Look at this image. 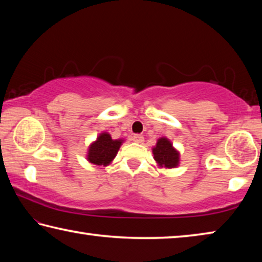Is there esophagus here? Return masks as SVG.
<instances>
[{
	"instance_id": "34e87169",
	"label": "esophagus",
	"mask_w": 262,
	"mask_h": 262,
	"mask_svg": "<svg viewBox=\"0 0 262 262\" xmlns=\"http://www.w3.org/2000/svg\"><path fill=\"white\" fill-rule=\"evenodd\" d=\"M133 141L136 142V143H142V142L144 141V137L141 134H135L134 136H133Z\"/></svg>"
}]
</instances>
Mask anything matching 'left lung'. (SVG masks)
Returning <instances> with one entry per match:
<instances>
[{
	"instance_id": "left-lung-1",
	"label": "left lung",
	"mask_w": 262,
	"mask_h": 262,
	"mask_svg": "<svg viewBox=\"0 0 262 262\" xmlns=\"http://www.w3.org/2000/svg\"><path fill=\"white\" fill-rule=\"evenodd\" d=\"M154 158L159 165L165 167H174L179 163V154L172 148L171 142L167 139H159L156 147L152 149Z\"/></svg>"
}]
</instances>
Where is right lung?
Returning a JSON list of instances; mask_svg holds the SVG:
<instances>
[{
  "label": "right lung",
  "mask_w": 262,
  "mask_h": 262,
  "mask_svg": "<svg viewBox=\"0 0 262 262\" xmlns=\"http://www.w3.org/2000/svg\"><path fill=\"white\" fill-rule=\"evenodd\" d=\"M121 143V140H112L110 134L103 133L89 149V162L96 164V165H107L115 157Z\"/></svg>",
  "instance_id": "obj_1"
}]
</instances>
